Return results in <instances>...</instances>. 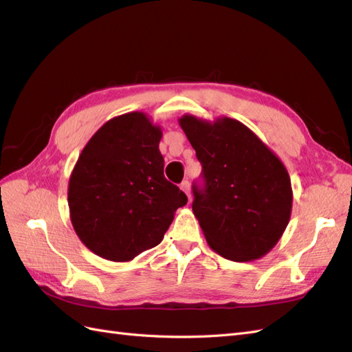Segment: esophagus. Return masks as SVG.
<instances>
[{
    "mask_svg": "<svg viewBox=\"0 0 352 352\" xmlns=\"http://www.w3.org/2000/svg\"><path fill=\"white\" fill-rule=\"evenodd\" d=\"M180 189H182L184 192L186 194L188 199H190V186H189V182H188V180H185V182L180 184Z\"/></svg>",
    "mask_w": 352,
    "mask_h": 352,
    "instance_id": "obj_1",
    "label": "esophagus"
}]
</instances>
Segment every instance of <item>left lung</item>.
<instances>
[{"label": "left lung", "mask_w": 352, "mask_h": 352, "mask_svg": "<svg viewBox=\"0 0 352 352\" xmlns=\"http://www.w3.org/2000/svg\"><path fill=\"white\" fill-rule=\"evenodd\" d=\"M202 164L192 211L212 251L232 261L269 254L292 211L291 177L282 160L243 123L184 114L179 119Z\"/></svg>", "instance_id": "left-lung-1"}]
</instances>
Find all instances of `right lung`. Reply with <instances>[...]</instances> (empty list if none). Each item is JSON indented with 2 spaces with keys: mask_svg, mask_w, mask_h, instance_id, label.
Wrapping results in <instances>:
<instances>
[{
  "mask_svg": "<svg viewBox=\"0 0 352 352\" xmlns=\"http://www.w3.org/2000/svg\"><path fill=\"white\" fill-rule=\"evenodd\" d=\"M162 127L142 111L105 122L69 179L72 226L98 257L127 263L163 241L188 198L164 177Z\"/></svg>",
  "mask_w": 352,
  "mask_h": 352,
  "instance_id": "obj_1",
  "label": "right lung"
}]
</instances>
